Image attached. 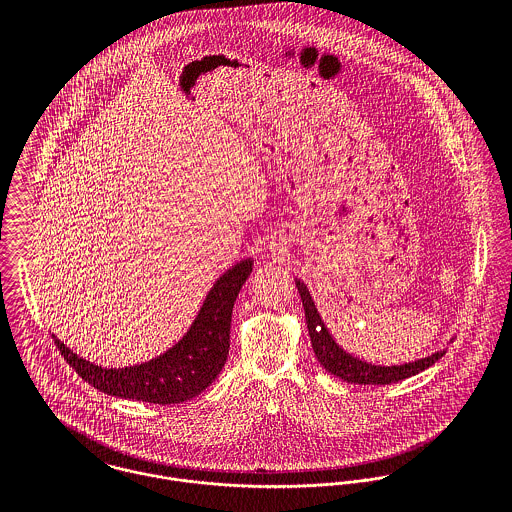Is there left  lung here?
Returning <instances> with one entry per match:
<instances>
[{"label": "left lung", "instance_id": "left-lung-1", "mask_svg": "<svg viewBox=\"0 0 512 512\" xmlns=\"http://www.w3.org/2000/svg\"><path fill=\"white\" fill-rule=\"evenodd\" d=\"M295 286H297V292L301 295V303H303V309H305V321H307V329H309L315 359L321 363V366L327 372H331V374H335V376H339V378H343L351 384H390V382H398V380L410 378V376L430 368L445 355V351H436V353H432L424 359H418L414 363L394 366L372 365V363L361 361V359L353 357L351 353L343 351L337 345V341L331 337V333L325 327L307 286L301 280H295Z\"/></svg>", "mask_w": 512, "mask_h": 512}]
</instances>
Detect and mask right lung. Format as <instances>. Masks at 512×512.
Here are the masks:
<instances>
[{
	"label": "right lung",
	"mask_w": 512,
	"mask_h": 512,
	"mask_svg": "<svg viewBox=\"0 0 512 512\" xmlns=\"http://www.w3.org/2000/svg\"><path fill=\"white\" fill-rule=\"evenodd\" d=\"M254 260L246 258L226 270L203 301L193 325L163 355L126 368H102L80 359L55 335V343L82 380L96 390L128 400L169 406L199 396L219 376L230 347L232 307Z\"/></svg>",
	"instance_id": "1"
}]
</instances>
